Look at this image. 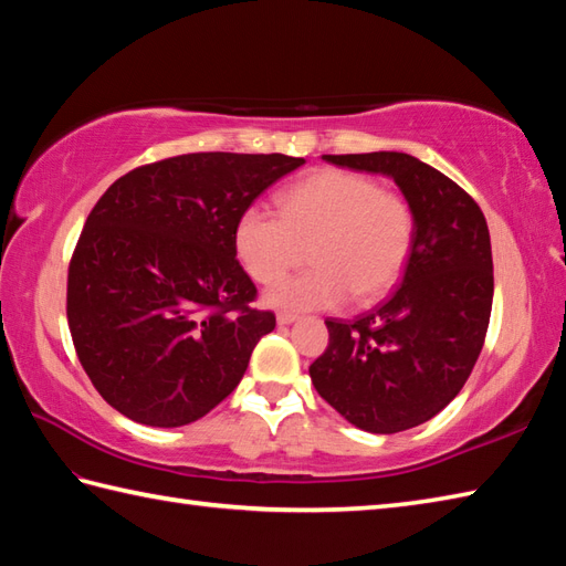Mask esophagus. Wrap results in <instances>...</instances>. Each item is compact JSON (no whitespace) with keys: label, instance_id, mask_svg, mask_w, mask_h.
<instances>
[{"label":"esophagus","instance_id":"34e87169","mask_svg":"<svg viewBox=\"0 0 566 566\" xmlns=\"http://www.w3.org/2000/svg\"><path fill=\"white\" fill-rule=\"evenodd\" d=\"M296 318H298L296 311H280V314H276V323H282V326H286V323H294Z\"/></svg>","mask_w":566,"mask_h":566}]
</instances>
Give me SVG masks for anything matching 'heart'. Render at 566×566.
<instances>
[{
  "mask_svg": "<svg viewBox=\"0 0 566 566\" xmlns=\"http://www.w3.org/2000/svg\"><path fill=\"white\" fill-rule=\"evenodd\" d=\"M276 217L250 207L235 223V255L260 284L280 282L302 245L308 272L276 284L274 306L326 308L347 298L375 302L399 282L416 238V213L401 191L359 172L323 167L276 197Z\"/></svg>",
  "mask_w": 566,
  "mask_h": 566,
  "instance_id": "heart-1",
  "label": "heart"
}]
</instances>
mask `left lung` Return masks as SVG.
Returning <instances> with one entry per match:
<instances>
[{
    "instance_id": "8db88e82",
    "label": "left lung",
    "mask_w": 566,
    "mask_h": 566,
    "mask_svg": "<svg viewBox=\"0 0 566 566\" xmlns=\"http://www.w3.org/2000/svg\"><path fill=\"white\" fill-rule=\"evenodd\" d=\"M389 175L416 213L401 284L355 321L328 318V347L308 367L316 391L353 426L401 432L438 416L472 375L484 347L494 262L479 203L413 155H323Z\"/></svg>"
}]
</instances>
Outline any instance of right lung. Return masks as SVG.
<instances>
[{
  "instance_id": "1",
  "label": "right lung",
  "mask_w": 566,
  "mask_h": 566,
  "mask_svg": "<svg viewBox=\"0 0 566 566\" xmlns=\"http://www.w3.org/2000/svg\"><path fill=\"white\" fill-rule=\"evenodd\" d=\"M304 158L187 153L140 165L94 203L67 268L80 365L118 413L177 428L243 379L272 311L235 258L240 213Z\"/></svg>"
}]
</instances>
